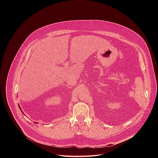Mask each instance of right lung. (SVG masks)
<instances>
[{"mask_svg": "<svg viewBox=\"0 0 158 158\" xmlns=\"http://www.w3.org/2000/svg\"><path fill=\"white\" fill-rule=\"evenodd\" d=\"M19 108H20V110H21V111H22V110H21V108H20V107H19ZM22 112H23V111H22Z\"/></svg>", "mask_w": 158, "mask_h": 158, "instance_id": "right-lung-1", "label": "right lung"}]
</instances>
